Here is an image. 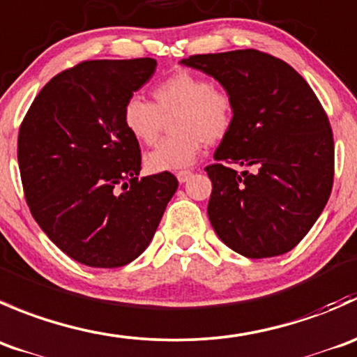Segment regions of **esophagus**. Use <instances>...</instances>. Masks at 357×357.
Returning <instances> with one entry per match:
<instances>
[{
    "label": "esophagus",
    "mask_w": 357,
    "mask_h": 357,
    "mask_svg": "<svg viewBox=\"0 0 357 357\" xmlns=\"http://www.w3.org/2000/svg\"><path fill=\"white\" fill-rule=\"evenodd\" d=\"M190 177H192V172H190V170H180V172H177V180H178L180 183L187 182V180H189Z\"/></svg>",
    "instance_id": "esophagus-1"
}]
</instances>
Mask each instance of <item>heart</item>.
Wrapping results in <instances>:
<instances>
[{"label":"heart","mask_w":357,"mask_h":357,"mask_svg":"<svg viewBox=\"0 0 357 357\" xmlns=\"http://www.w3.org/2000/svg\"><path fill=\"white\" fill-rule=\"evenodd\" d=\"M153 104L142 97H130L123 105V125L140 144H153L160 137L165 119L172 133L144 156L149 172H174L192 165L206 142H217L236 121L234 95L224 86L189 70H178L160 81L151 91Z\"/></svg>","instance_id":"heart-1"}]
</instances>
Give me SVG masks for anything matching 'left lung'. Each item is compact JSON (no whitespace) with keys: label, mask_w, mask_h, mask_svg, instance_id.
Instances as JSON below:
<instances>
[{"label":"left lung","mask_w":357,"mask_h":357,"mask_svg":"<svg viewBox=\"0 0 357 357\" xmlns=\"http://www.w3.org/2000/svg\"><path fill=\"white\" fill-rule=\"evenodd\" d=\"M236 100V121L206 167L208 217L218 238L248 259L290 252L324 210L333 185V133L307 81L259 50L190 55ZM241 166L238 172L231 165Z\"/></svg>","instance_id":"obj_1"}]
</instances>
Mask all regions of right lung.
Here are the masks:
<instances>
[{
	"label": "right lung",
	"mask_w": 357,
	"mask_h": 357,
	"mask_svg": "<svg viewBox=\"0 0 357 357\" xmlns=\"http://www.w3.org/2000/svg\"><path fill=\"white\" fill-rule=\"evenodd\" d=\"M154 70L149 57L77 63L45 84L20 125L17 158L31 213L88 267L135 260L178 187L170 172L139 178V142L123 125V105Z\"/></svg>",
	"instance_id": "obj_1"
}]
</instances>
